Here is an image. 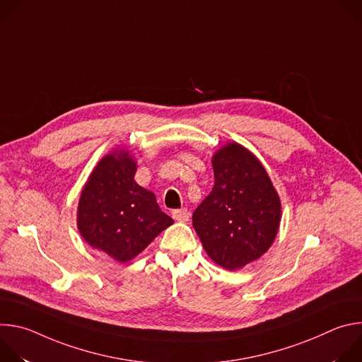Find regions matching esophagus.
<instances>
[{"label": "esophagus", "mask_w": 362, "mask_h": 362, "mask_svg": "<svg viewBox=\"0 0 362 362\" xmlns=\"http://www.w3.org/2000/svg\"><path fill=\"white\" fill-rule=\"evenodd\" d=\"M173 218H175V221L185 223V222L189 221L190 214H189L187 209H179V211H175V212H173Z\"/></svg>", "instance_id": "esophagus-1"}]
</instances>
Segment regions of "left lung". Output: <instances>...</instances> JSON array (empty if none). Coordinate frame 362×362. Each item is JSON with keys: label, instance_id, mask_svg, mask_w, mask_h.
<instances>
[{"label": "left lung", "instance_id": "left-lung-1", "mask_svg": "<svg viewBox=\"0 0 362 362\" xmlns=\"http://www.w3.org/2000/svg\"><path fill=\"white\" fill-rule=\"evenodd\" d=\"M212 166L215 185L193 212V228L211 259L236 271L272 246L281 199L259 159L236 141L214 153Z\"/></svg>", "mask_w": 362, "mask_h": 362}]
</instances>
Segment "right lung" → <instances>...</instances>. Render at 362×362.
<instances>
[{"mask_svg": "<svg viewBox=\"0 0 362 362\" xmlns=\"http://www.w3.org/2000/svg\"><path fill=\"white\" fill-rule=\"evenodd\" d=\"M137 162L127 148L103 156L83 186L77 206V229L93 247L124 264L173 225L156 194L136 183Z\"/></svg>", "mask_w": 362, "mask_h": 362, "instance_id": "1", "label": "right lung"}]
</instances>
